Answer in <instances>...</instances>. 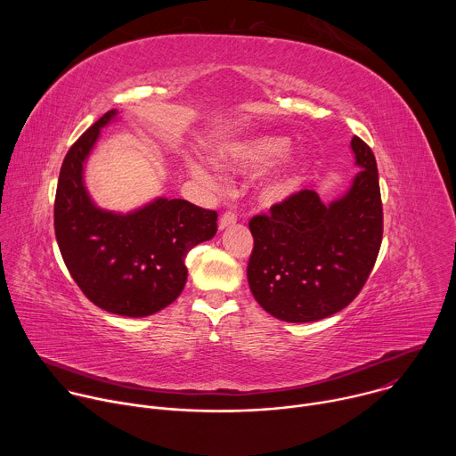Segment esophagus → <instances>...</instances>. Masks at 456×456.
I'll return each mask as SVG.
<instances>
[{"instance_id": "esophagus-1", "label": "esophagus", "mask_w": 456, "mask_h": 456, "mask_svg": "<svg viewBox=\"0 0 456 456\" xmlns=\"http://www.w3.org/2000/svg\"><path fill=\"white\" fill-rule=\"evenodd\" d=\"M236 220H238V216H236V213H234V211H225V213L222 215V218H220L218 227H220V229H225V227H229V225L236 224Z\"/></svg>"}]
</instances>
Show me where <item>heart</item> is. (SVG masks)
I'll use <instances>...</instances> for the list:
<instances>
[{
    "instance_id": "b5f03b06",
    "label": "heart",
    "mask_w": 456,
    "mask_h": 456,
    "mask_svg": "<svg viewBox=\"0 0 456 456\" xmlns=\"http://www.w3.org/2000/svg\"><path fill=\"white\" fill-rule=\"evenodd\" d=\"M287 150H289L287 139L265 135V137L248 139L243 142L227 144L218 151V157L225 167L232 171H243V169H257V167L269 166L280 157H283ZM191 169L200 180L211 185L220 183V175L202 164H191ZM297 182H299V173L296 169L283 171L262 185V189H259V199H262V202L265 204H278L285 200L296 189Z\"/></svg>"
}]
</instances>
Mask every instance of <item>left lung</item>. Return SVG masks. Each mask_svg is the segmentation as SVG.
I'll return each instance as SVG.
<instances>
[{
  "label": "left lung",
  "mask_w": 456,
  "mask_h": 456,
  "mask_svg": "<svg viewBox=\"0 0 456 456\" xmlns=\"http://www.w3.org/2000/svg\"><path fill=\"white\" fill-rule=\"evenodd\" d=\"M350 146L361 169L341 199L322 204L315 191L301 189L248 222V287L281 321L308 322L343 310L375 265L382 241L377 162L359 137Z\"/></svg>",
  "instance_id": "1"
}]
</instances>
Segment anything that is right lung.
Wrapping results in <instances>:
<instances>
[{"instance_id": "1", "label": "right lung", "mask_w": 456, "mask_h": 456, "mask_svg": "<svg viewBox=\"0 0 456 456\" xmlns=\"http://www.w3.org/2000/svg\"><path fill=\"white\" fill-rule=\"evenodd\" d=\"M104 113L62 160L53 229L61 256L83 294L99 308L127 317L151 315L171 305L187 281L185 256L216 234V211L180 199H157L127 215L99 209L85 187V162Z\"/></svg>"}]
</instances>
